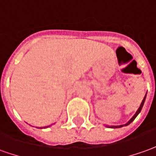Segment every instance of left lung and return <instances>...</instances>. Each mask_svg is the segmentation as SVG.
Listing matches in <instances>:
<instances>
[{"instance_id": "8db88e82", "label": "left lung", "mask_w": 156, "mask_h": 156, "mask_svg": "<svg viewBox=\"0 0 156 156\" xmlns=\"http://www.w3.org/2000/svg\"><path fill=\"white\" fill-rule=\"evenodd\" d=\"M146 95H147V94H146ZM146 95H145L144 98V100H143V101H142V103H141L140 107H139V108L137 109V111H136V114H135V115H134V116H133V117H132V118H131V119H130V121H129V122L126 123V125H122V126H110V127H111V128H119V127L125 126H128L129 124H131V123L132 122V121H133V120H134L135 119H136V116H137V115H138V114L140 113L141 110H142V108H143V106H144V104L145 98H146Z\"/></svg>"}]
</instances>
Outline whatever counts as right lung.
<instances>
[{"mask_svg": "<svg viewBox=\"0 0 156 156\" xmlns=\"http://www.w3.org/2000/svg\"><path fill=\"white\" fill-rule=\"evenodd\" d=\"M47 127H48V126H47Z\"/></svg>", "mask_w": 156, "mask_h": 156, "instance_id": "add662e5", "label": "right lung"}]
</instances>
